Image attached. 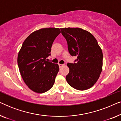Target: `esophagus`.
<instances>
[{
    "instance_id": "esophagus-1",
    "label": "esophagus",
    "mask_w": 121,
    "mask_h": 121,
    "mask_svg": "<svg viewBox=\"0 0 121 121\" xmlns=\"http://www.w3.org/2000/svg\"><path fill=\"white\" fill-rule=\"evenodd\" d=\"M58 65H59V68H61V67H63V66L64 65V64H59Z\"/></svg>"
}]
</instances>
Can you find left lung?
Masks as SVG:
<instances>
[{"instance_id": "obj_1", "label": "left lung", "mask_w": 121, "mask_h": 121, "mask_svg": "<svg viewBox=\"0 0 121 121\" xmlns=\"http://www.w3.org/2000/svg\"><path fill=\"white\" fill-rule=\"evenodd\" d=\"M69 53L77 56L74 63H68L66 76L69 85L79 90H87L95 84L102 69L103 54L94 36L80 28H62Z\"/></svg>"}]
</instances>
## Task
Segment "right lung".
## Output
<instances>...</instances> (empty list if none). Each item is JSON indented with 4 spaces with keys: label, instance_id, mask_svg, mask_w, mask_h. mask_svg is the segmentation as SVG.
Wrapping results in <instances>:
<instances>
[{
    "label": "right lung",
    "instance_id": "obj_1",
    "mask_svg": "<svg viewBox=\"0 0 121 121\" xmlns=\"http://www.w3.org/2000/svg\"><path fill=\"white\" fill-rule=\"evenodd\" d=\"M60 33L59 28H43L31 34L23 42L17 64L23 80L37 93L47 91L54 85L59 71L58 64L46 60L51 55L53 41Z\"/></svg>",
    "mask_w": 121,
    "mask_h": 121
}]
</instances>
